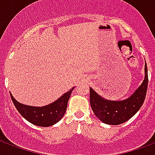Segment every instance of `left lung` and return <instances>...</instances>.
I'll list each match as a JSON object with an SVG mask.
<instances>
[{"instance_id":"1","label":"left lung","mask_w":155,"mask_h":155,"mask_svg":"<svg viewBox=\"0 0 155 155\" xmlns=\"http://www.w3.org/2000/svg\"><path fill=\"white\" fill-rule=\"evenodd\" d=\"M144 80L130 97L121 101H108L90 87V102L94 114L104 124L117 125L126 122L142 106L148 88V69L145 63Z\"/></svg>"}]
</instances>
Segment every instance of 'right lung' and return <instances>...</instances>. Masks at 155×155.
Segmentation results:
<instances>
[{
    "instance_id": "obj_1",
    "label": "right lung",
    "mask_w": 155,
    "mask_h": 155,
    "mask_svg": "<svg viewBox=\"0 0 155 155\" xmlns=\"http://www.w3.org/2000/svg\"><path fill=\"white\" fill-rule=\"evenodd\" d=\"M73 90L74 88L64 93L57 101L42 107H35L21 104L15 101L12 94H10L16 110L25 120L37 126L48 127L56 124L64 116L67 108L68 101Z\"/></svg>"
}]
</instances>
